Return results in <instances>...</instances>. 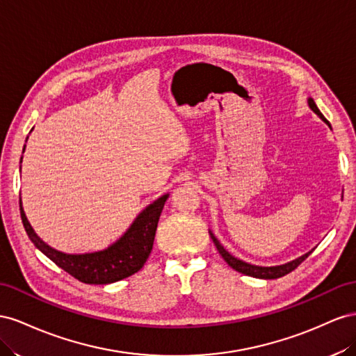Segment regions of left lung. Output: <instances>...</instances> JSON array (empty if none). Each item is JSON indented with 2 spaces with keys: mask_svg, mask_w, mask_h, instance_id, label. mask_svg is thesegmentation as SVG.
Wrapping results in <instances>:
<instances>
[{
  "mask_svg": "<svg viewBox=\"0 0 356 356\" xmlns=\"http://www.w3.org/2000/svg\"><path fill=\"white\" fill-rule=\"evenodd\" d=\"M307 103H309V107L314 111V113H316V115L325 122V124H327V125L331 128L330 122L323 118V115L319 111L318 106L314 104V101H313L312 98H309ZM209 232H210V237H211L213 243H215V246H216L218 252L220 253V257H222L223 259H225V262L228 264V266H229L231 268H234L236 271L246 274V276H250V277H258V279H279V277H282V276H285V274H288V273L296 270V268L300 266V264H301L304 259H306V258L310 255V253L313 252V250H310V252H307V253H304L302 257H300V258H297V259H293V261H291V262L282 264V266H276V267H259V266H253V264H248V262L241 261V259H238V258H236V257H232L228 250L223 249V246L220 245L219 240H218L215 236H213V232H211V231H209Z\"/></svg>",
  "mask_w": 356,
  "mask_h": 356,
  "instance_id": "8db88e82",
  "label": "left lung"
}]
</instances>
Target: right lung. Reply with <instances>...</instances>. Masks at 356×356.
<instances>
[{
    "label": "right lung",
    "instance_id": "obj_1",
    "mask_svg": "<svg viewBox=\"0 0 356 356\" xmlns=\"http://www.w3.org/2000/svg\"><path fill=\"white\" fill-rule=\"evenodd\" d=\"M25 150V146H24ZM22 162V159H20ZM168 194L159 197L149 204L131 227L113 245L104 250L92 253H64L59 252L40 238L28 222L20 201V218H22L26 234L34 246L54 261L58 267L67 271L77 280L88 285H107L133 276L147 261L152 248H154L155 232L161 211L164 209Z\"/></svg>",
    "mask_w": 356,
    "mask_h": 356
}]
</instances>
